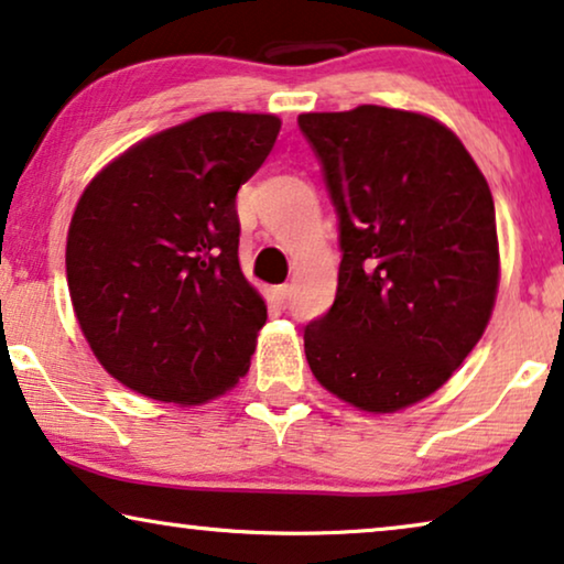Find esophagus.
I'll return each instance as SVG.
<instances>
[{
  "instance_id": "1",
  "label": "esophagus",
  "mask_w": 564,
  "mask_h": 564,
  "mask_svg": "<svg viewBox=\"0 0 564 564\" xmlns=\"http://www.w3.org/2000/svg\"><path fill=\"white\" fill-rule=\"evenodd\" d=\"M273 294H275V299H278V302H286V299L291 296V286H289V283H281V286H275L273 289Z\"/></svg>"
}]
</instances>
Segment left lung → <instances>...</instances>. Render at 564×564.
I'll return each mask as SVG.
<instances>
[{
    "label": "left lung",
    "instance_id": "8db88e82",
    "mask_svg": "<svg viewBox=\"0 0 564 564\" xmlns=\"http://www.w3.org/2000/svg\"><path fill=\"white\" fill-rule=\"evenodd\" d=\"M337 214L340 270L327 314L304 327L317 381L366 412H394L444 387L498 294L487 180L438 120L358 105L304 112Z\"/></svg>",
    "mask_w": 564,
    "mask_h": 564
}]
</instances>
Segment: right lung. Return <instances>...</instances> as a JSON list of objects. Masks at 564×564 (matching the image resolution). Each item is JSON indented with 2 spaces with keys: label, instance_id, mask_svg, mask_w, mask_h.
<instances>
[{
  "label": "right lung",
  "instance_id": "right-lung-1",
  "mask_svg": "<svg viewBox=\"0 0 564 564\" xmlns=\"http://www.w3.org/2000/svg\"><path fill=\"white\" fill-rule=\"evenodd\" d=\"M281 120L206 112L154 133L82 193L66 278L82 333L110 377L160 402L235 387L268 310L239 268L237 191Z\"/></svg>",
  "mask_w": 564,
  "mask_h": 564
}]
</instances>
